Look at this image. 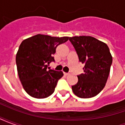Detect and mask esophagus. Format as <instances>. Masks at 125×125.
Instances as JSON below:
<instances>
[{
  "mask_svg": "<svg viewBox=\"0 0 125 125\" xmlns=\"http://www.w3.org/2000/svg\"><path fill=\"white\" fill-rule=\"evenodd\" d=\"M63 74H64L65 76H68V75L70 74V72H63Z\"/></svg>",
  "mask_w": 125,
  "mask_h": 125,
  "instance_id": "obj_1",
  "label": "esophagus"
}]
</instances>
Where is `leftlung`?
I'll return each instance as SVG.
<instances>
[{"mask_svg": "<svg viewBox=\"0 0 125 125\" xmlns=\"http://www.w3.org/2000/svg\"><path fill=\"white\" fill-rule=\"evenodd\" d=\"M78 56L84 64V73L78 76V83L72 86L75 95L81 98L96 96L104 88L110 73L113 57L106 43L90 36L70 37Z\"/></svg>", "mask_w": 125, "mask_h": 125, "instance_id": "obj_1", "label": "left lung"}]
</instances>
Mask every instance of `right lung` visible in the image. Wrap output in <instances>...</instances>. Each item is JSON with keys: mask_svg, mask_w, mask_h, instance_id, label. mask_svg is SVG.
<instances>
[{"mask_svg": "<svg viewBox=\"0 0 125 125\" xmlns=\"http://www.w3.org/2000/svg\"><path fill=\"white\" fill-rule=\"evenodd\" d=\"M68 39L38 34L22 41L16 55V63L20 81L29 95L45 98L54 92L63 73L47 68L55 62L53 55L57 47Z\"/></svg>", "mask_w": 125, "mask_h": 125, "instance_id": "add662e5", "label": "right lung"}]
</instances>
